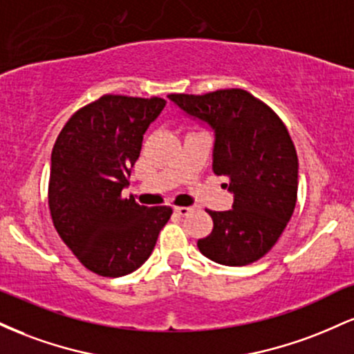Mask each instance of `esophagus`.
<instances>
[{"instance_id": "34e87169", "label": "esophagus", "mask_w": 354, "mask_h": 354, "mask_svg": "<svg viewBox=\"0 0 354 354\" xmlns=\"http://www.w3.org/2000/svg\"><path fill=\"white\" fill-rule=\"evenodd\" d=\"M191 211L189 206H174V213L180 214V216H186Z\"/></svg>"}]
</instances>
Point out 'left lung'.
Instances as JSON below:
<instances>
[{
  "instance_id": "1",
  "label": "left lung",
  "mask_w": 354,
  "mask_h": 354,
  "mask_svg": "<svg viewBox=\"0 0 354 354\" xmlns=\"http://www.w3.org/2000/svg\"><path fill=\"white\" fill-rule=\"evenodd\" d=\"M168 98L214 129L213 169L228 178L234 194L231 209H206L213 230L198 248L219 265L258 261L281 236L298 200V154L288 128L266 103L239 88Z\"/></svg>"
}]
</instances>
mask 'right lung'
<instances>
[{"label": "right lung", "mask_w": 354, "mask_h": 354, "mask_svg": "<svg viewBox=\"0 0 354 354\" xmlns=\"http://www.w3.org/2000/svg\"><path fill=\"white\" fill-rule=\"evenodd\" d=\"M166 100L103 95L80 108L56 138L48 205L53 225L86 270L106 278L133 273L151 254L169 206L138 205L121 191L143 135Z\"/></svg>", "instance_id": "right-lung-1"}]
</instances>
